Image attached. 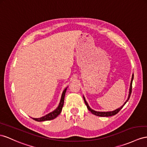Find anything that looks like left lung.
Returning a JSON list of instances; mask_svg holds the SVG:
<instances>
[{
	"label": "left lung",
	"mask_w": 147,
	"mask_h": 147,
	"mask_svg": "<svg viewBox=\"0 0 147 147\" xmlns=\"http://www.w3.org/2000/svg\"><path fill=\"white\" fill-rule=\"evenodd\" d=\"M134 80V74H132V77H131V82H130V89H129V97H128V99L127 100L125 101V103L123 104V106H122L120 108L117 109H116L115 111H110V112H97V111H94L93 109L90 107L89 106V105L87 102V101L85 99V97L83 96V98H84V102L86 105V106H87V108L88 109V110L91 112L92 114L97 115V116H100V117H109V116H112V115H114L115 114H117V113L122 109V107L124 106V105H125L128 100H129L130 95H131V88H132V81Z\"/></svg>",
	"instance_id": "obj_1"
}]
</instances>
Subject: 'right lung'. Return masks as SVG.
<instances>
[{"mask_svg": "<svg viewBox=\"0 0 147 147\" xmlns=\"http://www.w3.org/2000/svg\"><path fill=\"white\" fill-rule=\"evenodd\" d=\"M67 88H65V90L63 91L59 104L58 105V107L56 108L55 111H53L50 113H49V114H48L46 115L41 117H40V118H38V119L37 118H32V119L38 122H42V121H45V120H53V119H55L56 117H57L60 114V113H61V112L62 111V108H63V105H64V100H65V96Z\"/></svg>", "mask_w": 147, "mask_h": 147, "instance_id": "obj_1", "label": "right lung"}]
</instances>
